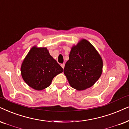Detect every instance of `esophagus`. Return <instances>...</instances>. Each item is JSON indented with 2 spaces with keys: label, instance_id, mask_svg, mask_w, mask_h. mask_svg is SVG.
<instances>
[{
  "label": "esophagus",
  "instance_id": "esophagus-1",
  "mask_svg": "<svg viewBox=\"0 0 129 129\" xmlns=\"http://www.w3.org/2000/svg\"><path fill=\"white\" fill-rule=\"evenodd\" d=\"M61 66L62 67V68L63 69V68H64V67H65V63H62Z\"/></svg>",
  "mask_w": 129,
  "mask_h": 129
}]
</instances>
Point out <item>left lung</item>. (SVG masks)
Returning a JSON list of instances; mask_svg holds the SVG:
<instances>
[{"mask_svg":"<svg viewBox=\"0 0 129 129\" xmlns=\"http://www.w3.org/2000/svg\"><path fill=\"white\" fill-rule=\"evenodd\" d=\"M103 62L93 46L82 39L71 48L63 73L71 87L85 90L96 82L102 73Z\"/></svg>","mask_w":129,"mask_h":129,"instance_id":"8db88e82","label":"left lung"}]
</instances>
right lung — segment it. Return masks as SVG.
Masks as SVG:
<instances>
[{
    "mask_svg": "<svg viewBox=\"0 0 129 129\" xmlns=\"http://www.w3.org/2000/svg\"><path fill=\"white\" fill-rule=\"evenodd\" d=\"M63 71V68L49 53L46 48L31 49L22 62L21 76L33 89L41 90L51 84L53 78Z\"/></svg>",
    "mask_w": 129,
    "mask_h": 129,
    "instance_id": "add662e5",
    "label": "right lung"
}]
</instances>
